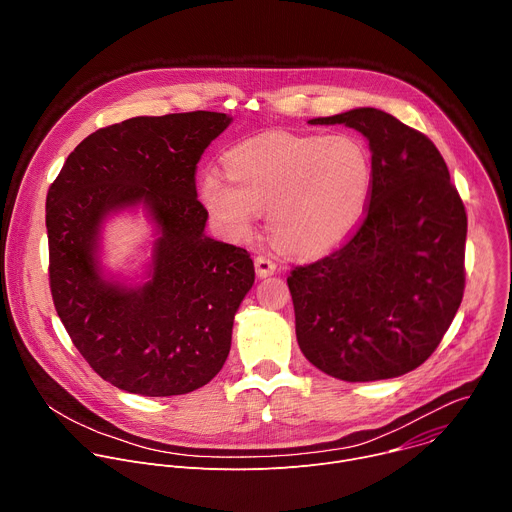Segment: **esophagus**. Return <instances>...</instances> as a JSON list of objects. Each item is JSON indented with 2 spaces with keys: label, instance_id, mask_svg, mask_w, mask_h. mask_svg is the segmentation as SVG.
Returning <instances> with one entry per match:
<instances>
[{
  "label": "esophagus",
  "instance_id": "34e87169",
  "mask_svg": "<svg viewBox=\"0 0 512 512\" xmlns=\"http://www.w3.org/2000/svg\"><path fill=\"white\" fill-rule=\"evenodd\" d=\"M255 271L259 277H267L275 271V261L267 255H257L255 257Z\"/></svg>",
  "mask_w": 512,
  "mask_h": 512
}]
</instances>
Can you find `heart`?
Listing matches in <instances>:
<instances>
[{
	"label": "heart",
	"instance_id": "1",
	"mask_svg": "<svg viewBox=\"0 0 512 512\" xmlns=\"http://www.w3.org/2000/svg\"><path fill=\"white\" fill-rule=\"evenodd\" d=\"M227 174L204 172L200 200L233 239L253 233L257 212L275 241L291 253L322 255L338 247L367 210L373 164L352 135L269 131L227 154Z\"/></svg>",
	"mask_w": 512,
	"mask_h": 512
}]
</instances>
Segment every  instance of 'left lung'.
<instances>
[{
  "instance_id": "1",
  "label": "left lung",
  "mask_w": 512,
  "mask_h": 512,
  "mask_svg": "<svg viewBox=\"0 0 512 512\" xmlns=\"http://www.w3.org/2000/svg\"><path fill=\"white\" fill-rule=\"evenodd\" d=\"M308 123L367 137L373 186L356 233L287 277L298 344L340 381L401 377L431 356L462 304L464 202L433 141L393 115L360 107Z\"/></svg>"
}]
</instances>
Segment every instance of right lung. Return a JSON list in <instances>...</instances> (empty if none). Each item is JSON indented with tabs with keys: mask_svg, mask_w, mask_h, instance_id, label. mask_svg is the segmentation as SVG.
<instances>
[{
	"mask_svg": "<svg viewBox=\"0 0 512 512\" xmlns=\"http://www.w3.org/2000/svg\"><path fill=\"white\" fill-rule=\"evenodd\" d=\"M233 119L192 111L133 117L85 137L46 196L50 291L72 344L113 387L170 397L204 387L231 350L235 314L255 281L251 255L204 235L196 164ZM143 203L161 237L151 279L102 277L98 233Z\"/></svg>",
	"mask_w": 512,
	"mask_h": 512,
	"instance_id": "obj_1",
	"label": "right lung"
}]
</instances>
